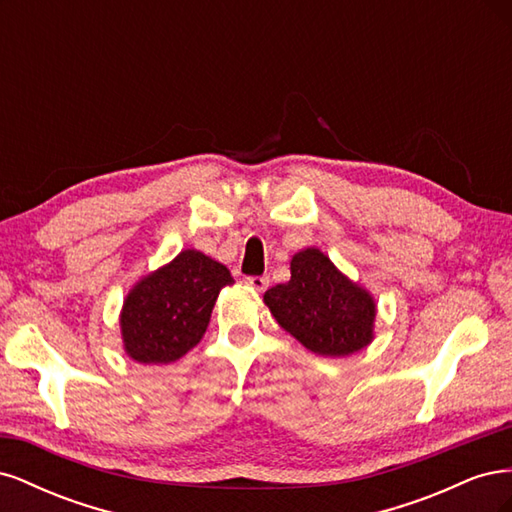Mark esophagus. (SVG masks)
Wrapping results in <instances>:
<instances>
[{"mask_svg": "<svg viewBox=\"0 0 512 512\" xmlns=\"http://www.w3.org/2000/svg\"><path fill=\"white\" fill-rule=\"evenodd\" d=\"M245 284L250 286L252 290H256V292H262V290H267V286H269V280H267V277L252 275V277H245Z\"/></svg>", "mask_w": 512, "mask_h": 512, "instance_id": "obj_1", "label": "esophagus"}]
</instances>
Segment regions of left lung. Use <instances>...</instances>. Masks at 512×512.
<instances>
[{
	"instance_id": "obj_1",
	"label": "left lung",
	"mask_w": 512,
	"mask_h": 512,
	"mask_svg": "<svg viewBox=\"0 0 512 512\" xmlns=\"http://www.w3.org/2000/svg\"><path fill=\"white\" fill-rule=\"evenodd\" d=\"M262 299L277 324L314 354L339 359L374 342L376 299L318 247L294 254L290 280L269 288Z\"/></svg>"
}]
</instances>
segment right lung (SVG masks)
<instances>
[{
	"label": "right lung",
	"instance_id": "obj_1",
	"mask_svg": "<svg viewBox=\"0 0 512 512\" xmlns=\"http://www.w3.org/2000/svg\"><path fill=\"white\" fill-rule=\"evenodd\" d=\"M235 284L222 262L198 250L179 252L141 277L119 314L123 350L143 365L173 363L203 339L224 286Z\"/></svg>",
	"mask_w": 512,
	"mask_h": 512
}]
</instances>
